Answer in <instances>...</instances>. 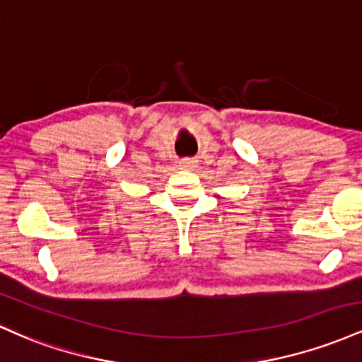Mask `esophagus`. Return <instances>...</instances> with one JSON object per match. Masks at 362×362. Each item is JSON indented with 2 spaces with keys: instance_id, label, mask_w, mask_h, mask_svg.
Here are the masks:
<instances>
[{
  "instance_id": "34e87169",
  "label": "esophagus",
  "mask_w": 362,
  "mask_h": 362,
  "mask_svg": "<svg viewBox=\"0 0 362 362\" xmlns=\"http://www.w3.org/2000/svg\"><path fill=\"white\" fill-rule=\"evenodd\" d=\"M180 168L182 170H193L198 168V160L197 159H182L180 162Z\"/></svg>"
}]
</instances>
